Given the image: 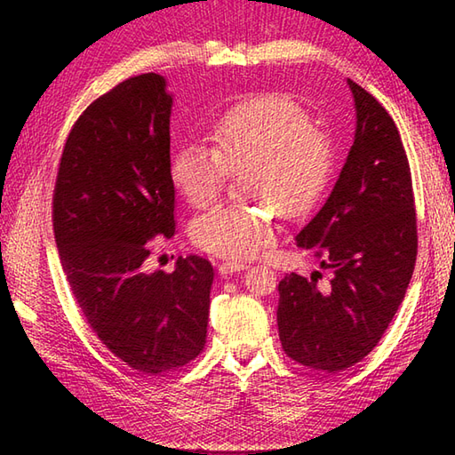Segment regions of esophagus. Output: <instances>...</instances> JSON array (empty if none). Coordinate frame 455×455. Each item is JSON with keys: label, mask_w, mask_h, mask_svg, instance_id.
<instances>
[{"label": "esophagus", "mask_w": 455, "mask_h": 455, "mask_svg": "<svg viewBox=\"0 0 455 455\" xmlns=\"http://www.w3.org/2000/svg\"><path fill=\"white\" fill-rule=\"evenodd\" d=\"M246 262H236V259H227V262H222L219 266V274L220 275H228V274H235L240 272V269H246Z\"/></svg>", "instance_id": "34e87169"}]
</instances>
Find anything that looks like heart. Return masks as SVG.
Segmentation results:
<instances>
[{
  "instance_id": "heart-1",
  "label": "heart",
  "mask_w": 455,
  "mask_h": 455,
  "mask_svg": "<svg viewBox=\"0 0 455 455\" xmlns=\"http://www.w3.org/2000/svg\"><path fill=\"white\" fill-rule=\"evenodd\" d=\"M212 148L188 142L172 156V180L193 207L225 188L227 170L246 172L256 207L217 205L191 222V238L209 254L246 259L274 243V203L301 215L323 196L334 170V148L308 113L285 93H259L235 103L211 124Z\"/></svg>"
}]
</instances>
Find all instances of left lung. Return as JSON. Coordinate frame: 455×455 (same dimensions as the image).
I'll list each match as a JSON object with an SVG mask.
<instances>
[{"label": "left lung", "instance_id": "8db88e82", "mask_svg": "<svg viewBox=\"0 0 455 455\" xmlns=\"http://www.w3.org/2000/svg\"><path fill=\"white\" fill-rule=\"evenodd\" d=\"M346 84L355 111L354 144L331 196L295 236L299 248L331 269V282L287 274L277 305L285 354L326 373L363 360L381 340L417 259V212L399 131L371 93Z\"/></svg>", "mask_w": 455, "mask_h": 455}]
</instances>
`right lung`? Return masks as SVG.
I'll return each mask as SVG.
<instances>
[{"label":"right lung","mask_w":455,"mask_h":455,"mask_svg":"<svg viewBox=\"0 0 455 455\" xmlns=\"http://www.w3.org/2000/svg\"><path fill=\"white\" fill-rule=\"evenodd\" d=\"M172 108L160 74L95 100L66 140L52 203L56 246L82 313L121 362L150 375L203 350L215 277L199 256L180 258L172 274L144 272L147 240L178 233Z\"/></svg>","instance_id":"1"}]
</instances>
